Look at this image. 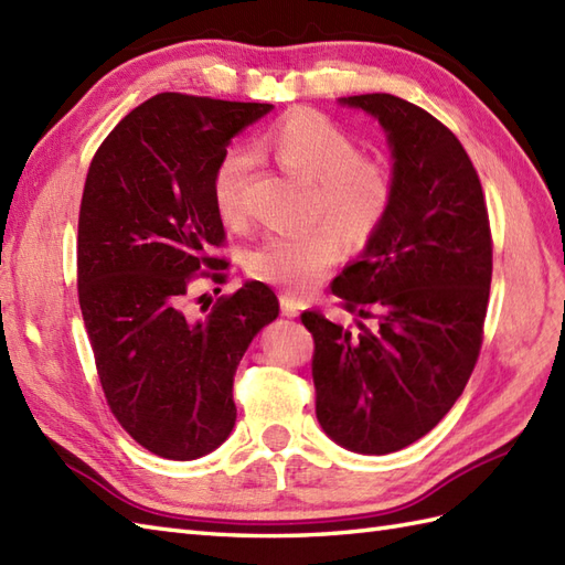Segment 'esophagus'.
I'll use <instances>...</instances> for the list:
<instances>
[{"label": "esophagus", "instance_id": "obj_1", "mask_svg": "<svg viewBox=\"0 0 565 565\" xmlns=\"http://www.w3.org/2000/svg\"><path fill=\"white\" fill-rule=\"evenodd\" d=\"M279 303H281V312L286 315V318H296V315H298V303H296V298L281 294V296H279Z\"/></svg>", "mask_w": 565, "mask_h": 565}]
</instances>
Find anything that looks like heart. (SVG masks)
<instances>
[{
    "label": "heart",
    "instance_id": "heart-1",
    "mask_svg": "<svg viewBox=\"0 0 565 565\" xmlns=\"http://www.w3.org/2000/svg\"><path fill=\"white\" fill-rule=\"evenodd\" d=\"M257 149L310 180V218L332 220L347 243L371 241L395 204L392 166L380 156L359 153V141L322 113H286L259 137ZM250 170L253 153L243 147L226 149L214 166L212 196L226 221H241L245 214ZM331 224L318 221L303 231H269L247 253V274L284 291H308L339 255L338 227Z\"/></svg>",
    "mask_w": 565,
    "mask_h": 565
}]
</instances>
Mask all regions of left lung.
Returning <instances> with one entry per match:
<instances>
[{
	"instance_id": "left-lung-1",
	"label": "left lung",
	"mask_w": 565,
	"mask_h": 565,
	"mask_svg": "<svg viewBox=\"0 0 565 565\" xmlns=\"http://www.w3.org/2000/svg\"><path fill=\"white\" fill-rule=\"evenodd\" d=\"M392 147L395 204L363 255L332 281L359 330L306 310L315 339V414L334 443L397 452L436 428L475 371L487 320L493 241L465 147L418 105L363 94Z\"/></svg>"
}]
</instances>
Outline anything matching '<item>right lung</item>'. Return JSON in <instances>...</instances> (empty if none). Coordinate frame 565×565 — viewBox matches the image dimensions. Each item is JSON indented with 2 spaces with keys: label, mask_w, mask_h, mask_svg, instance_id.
Returning <instances> with one entry per match:
<instances>
[{
  "label": "right lung",
  "mask_w": 565,
  "mask_h": 565,
  "mask_svg": "<svg viewBox=\"0 0 565 565\" xmlns=\"http://www.w3.org/2000/svg\"><path fill=\"white\" fill-rule=\"evenodd\" d=\"M269 103L159 94L120 120L88 166L76 238L78 306L113 416L166 460L216 450L235 424L233 377L279 300L262 281L188 310L223 284L214 166Z\"/></svg>",
  "instance_id": "1"
}]
</instances>
